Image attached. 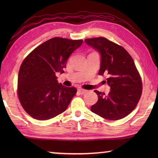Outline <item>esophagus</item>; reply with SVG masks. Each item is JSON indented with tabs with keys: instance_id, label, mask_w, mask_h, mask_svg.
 Masks as SVG:
<instances>
[{
	"instance_id": "esophagus-1",
	"label": "esophagus",
	"mask_w": 158,
	"mask_h": 158,
	"mask_svg": "<svg viewBox=\"0 0 158 158\" xmlns=\"http://www.w3.org/2000/svg\"><path fill=\"white\" fill-rule=\"evenodd\" d=\"M77 91H78L79 94L83 95V94H84V93H86L87 90H84V89H79L78 90H77Z\"/></svg>"
}]
</instances>
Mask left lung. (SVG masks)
<instances>
[{
    "label": "left lung",
    "mask_w": 158,
    "mask_h": 158,
    "mask_svg": "<svg viewBox=\"0 0 158 158\" xmlns=\"http://www.w3.org/2000/svg\"><path fill=\"white\" fill-rule=\"evenodd\" d=\"M85 42L100 53L99 75L106 74L111 87L108 95L95 90L98 100L90 111L104 118L116 121L132 112L142 93L141 77L131 56L123 47L105 37L85 39Z\"/></svg>",
    "instance_id": "1"
}]
</instances>
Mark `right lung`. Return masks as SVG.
I'll use <instances>...</instances> for the list:
<instances>
[{"label":"right lung","instance_id":"add662e5","mask_svg":"<svg viewBox=\"0 0 158 158\" xmlns=\"http://www.w3.org/2000/svg\"><path fill=\"white\" fill-rule=\"evenodd\" d=\"M82 43V40L53 37L23 60L18 74L17 94L22 107L33 118L49 120L68 108L77 89L59 84L56 73H64L69 56Z\"/></svg>","mask_w":158,"mask_h":158}]
</instances>
